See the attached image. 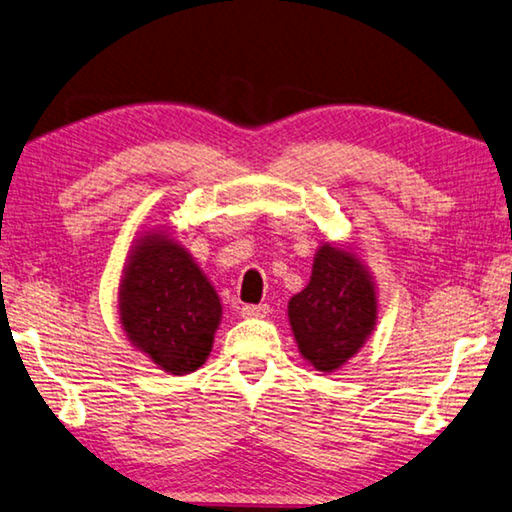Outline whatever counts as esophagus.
I'll use <instances>...</instances> for the list:
<instances>
[{
    "label": "esophagus",
    "instance_id": "esophagus-1",
    "mask_svg": "<svg viewBox=\"0 0 512 512\" xmlns=\"http://www.w3.org/2000/svg\"><path fill=\"white\" fill-rule=\"evenodd\" d=\"M270 315V306L267 303H258V306H242V317H267Z\"/></svg>",
    "mask_w": 512,
    "mask_h": 512
}]
</instances>
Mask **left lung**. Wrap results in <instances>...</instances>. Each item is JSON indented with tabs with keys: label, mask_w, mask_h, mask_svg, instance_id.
<instances>
[{
	"label": "left lung",
	"mask_w": 512,
	"mask_h": 512,
	"mask_svg": "<svg viewBox=\"0 0 512 512\" xmlns=\"http://www.w3.org/2000/svg\"><path fill=\"white\" fill-rule=\"evenodd\" d=\"M288 319L303 360L321 373L360 353L378 324V292L353 247L324 242L317 249L310 283L290 299Z\"/></svg>",
	"instance_id": "8db88e82"
}]
</instances>
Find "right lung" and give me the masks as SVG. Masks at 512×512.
I'll return each instance as SVG.
<instances>
[{
	"instance_id": "1",
	"label": "right lung",
	"mask_w": 512,
	"mask_h": 512,
	"mask_svg": "<svg viewBox=\"0 0 512 512\" xmlns=\"http://www.w3.org/2000/svg\"><path fill=\"white\" fill-rule=\"evenodd\" d=\"M222 319L218 292L166 229L132 242L119 285V321L130 344L161 371L186 375L206 362Z\"/></svg>"
}]
</instances>
